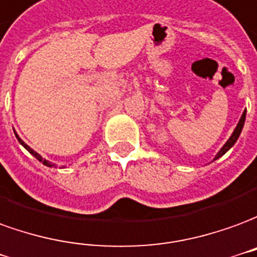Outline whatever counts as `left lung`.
Instances as JSON below:
<instances>
[{
    "label": "left lung",
    "mask_w": 257,
    "mask_h": 257,
    "mask_svg": "<svg viewBox=\"0 0 257 257\" xmlns=\"http://www.w3.org/2000/svg\"><path fill=\"white\" fill-rule=\"evenodd\" d=\"M245 116H246V110H243V113H242L241 116V119H239V121H238V124H236L235 127V130H234V133L231 134V137L228 138V141L224 144V147L223 148L220 149L219 151V154L216 155V158L214 159H219L220 156H223V155L228 151V149L234 145V144L236 143V140H238V137H239V134H241L242 132V127H243V123H245Z\"/></svg>",
    "instance_id": "1"
}]
</instances>
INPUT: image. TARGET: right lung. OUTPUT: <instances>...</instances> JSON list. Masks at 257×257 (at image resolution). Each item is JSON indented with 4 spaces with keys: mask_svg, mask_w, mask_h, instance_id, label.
<instances>
[{
    "mask_svg": "<svg viewBox=\"0 0 257 257\" xmlns=\"http://www.w3.org/2000/svg\"><path fill=\"white\" fill-rule=\"evenodd\" d=\"M15 136H16V138H18V141H19V143H21L22 145H23V147H25V148H26L27 151H29V152H30V154L33 155V156H36V159H38V161H40V162H43V165H45V166H48V167L55 166V165H52V163H51V162H48V161H45V159H43V158H41V156H40V155H38L37 152H36V151H33V149L30 148V147H29V145H27V144L23 143V141H22L21 138H19V136H18V134H16V133H15Z\"/></svg>",
    "mask_w": 257,
    "mask_h": 257,
    "instance_id": "obj_1",
    "label": "right lung"
}]
</instances>
